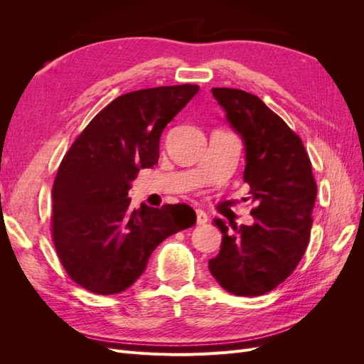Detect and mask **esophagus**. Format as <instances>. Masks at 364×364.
<instances>
[{
    "label": "esophagus",
    "mask_w": 364,
    "mask_h": 364,
    "mask_svg": "<svg viewBox=\"0 0 364 364\" xmlns=\"http://www.w3.org/2000/svg\"><path fill=\"white\" fill-rule=\"evenodd\" d=\"M196 215H197V225H206L208 222V215L205 211H202V209H196Z\"/></svg>",
    "instance_id": "34e87169"
}]
</instances>
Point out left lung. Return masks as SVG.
I'll use <instances>...</instances> for the list:
<instances>
[{"label":"left lung","mask_w":364,"mask_h":364,"mask_svg":"<svg viewBox=\"0 0 364 364\" xmlns=\"http://www.w3.org/2000/svg\"><path fill=\"white\" fill-rule=\"evenodd\" d=\"M213 95L243 139V178L257 206L250 226L214 220L223 238L208 267L226 291L259 296L287 279L304 257L317 186L301 138L257 95L230 87H213Z\"/></svg>","instance_id":"obj_1"}]
</instances>
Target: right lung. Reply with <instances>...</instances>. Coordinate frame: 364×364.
Returning a JSON list of instances; mask_svg holds the SVG:
<instances>
[{
    "label": "right lung",
    "instance_id": "1",
    "mask_svg": "<svg viewBox=\"0 0 364 364\" xmlns=\"http://www.w3.org/2000/svg\"><path fill=\"white\" fill-rule=\"evenodd\" d=\"M197 91L179 85L119 95L63 156L51 230L63 269L80 287L105 296L127 290L165 238L196 223L188 205L134 209L127 194L139 170L158 164L162 130Z\"/></svg>",
    "mask_w": 364,
    "mask_h": 364
}]
</instances>
